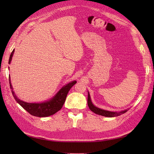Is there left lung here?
I'll return each mask as SVG.
<instances>
[{"instance_id":"8db88e82","label":"left lung","mask_w":154,"mask_h":154,"mask_svg":"<svg viewBox=\"0 0 154 154\" xmlns=\"http://www.w3.org/2000/svg\"><path fill=\"white\" fill-rule=\"evenodd\" d=\"M87 104H88V106H89V109L92 111V112H93L94 113H95L97 114H99V115H101V116H106V117H114V116H120V115H121V114L126 112L128 110V109H126L124 110L120 111V112H112V111L106 110H104L102 109H100V108L97 107L96 106H94L93 104L92 101H91L90 94L89 92H88Z\"/></svg>"}]
</instances>
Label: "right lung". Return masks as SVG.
<instances>
[{"instance_id":"1","label":"right lung","mask_w":154,"mask_h":154,"mask_svg":"<svg viewBox=\"0 0 154 154\" xmlns=\"http://www.w3.org/2000/svg\"><path fill=\"white\" fill-rule=\"evenodd\" d=\"M14 52V50L12 51L11 56H10L8 61L9 64H11ZM76 83V81H73L71 82L67 83V85H64L61 89H60V90L55 94L53 98H51L50 100L42 103H32L24 102V101L19 99L17 96L16 95L14 91H13V88L11 81V76L9 75L10 87H11V89H12L11 91L12 95L14 97V99L16 100V102L22 108H24L27 112L32 114V116L38 117H47L53 115L55 113L58 112L61 109L62 106H63L65 99H66V97L67 95L68 92L71 89V88Z\"/></svg>"}]
</instances>
